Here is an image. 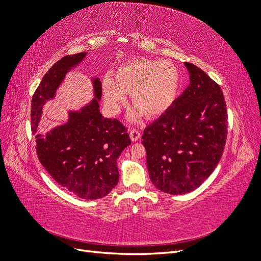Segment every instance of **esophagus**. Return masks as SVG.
<instances>
[{
	"label": "esophagus",
	"mask_w": 261,
	"mask_h": 261,
	"mask_svg": "<svg viewBox=\"0 0 261 261\" xmlns=\"http://www.w3.org/2000/svg\"><path fill=\"white\" fill-rule=\"evenodd\" d=\"M129 137L132 139V141H137L140 138V133L136 129H130L129 130Z\"/></svg>",
	"instance_id": "esophagus-1"
}]
</instances>
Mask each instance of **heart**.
Instances as JSON below:
<instances>
[{"label":"heart","mask_w":261,"mask_h":261,"mask_svg":"<svg viewBox=\"0 0 261 261\" xmlns=\"http://www.w3.org/2000/svg\"><path fill=\"white\" fill-rule=\"evenodd\" d=\"M180 83L177 67L168 61L149 59L133 60L117 68L115 78L106 75L102 92L109 110L116 113L130 92L132 105L147 117L159 116L174 102ZM136 122L138 112L129 115Z\"/></svg>","instance_id":"heart-1"}]
</instances>
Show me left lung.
<instances>
[{"instance_id": "1", "label": "left lung", "mask_w": 261, "mask_h": 261, "mask_svg": "<svg viewBox=\"0 0 261 261\" xmlns=\"http://www.w3.org/2000/svg\"><path fill=\"white\" fill-rule=\"evenodd\" d=\"M189 86L144 130L143 144L152 184L183 195L206 180L222 156L227 113L220 86L192 63H185Z\"/></svg>"}]
</instances>
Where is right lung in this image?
<instances>
[{
  "label": "right lung",
  "mask_w": 261,
  "mask_h": 261,
  "mask_svg": "<svg viewBox=\"0 0 261 261\" xmlns=\"http://www.w3.org/2000/svg\"><path fill=\"white\" fill-rule=\"evenodd\" d=\"M87 52L62 58L48 70L31 101V132L39 160L52 178L82 199H99L117 185V159L130 145L127 128L116 118L102 116L101 82L93 77V99L78 111H68L66 123L43 135L38 129L43 106L57 96L66 74Z\"/></svg>",
  "instance_id": "obj_1"
}]
</instances>
